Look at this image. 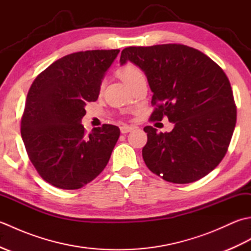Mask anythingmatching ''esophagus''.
Instances as JSON below:
<instances>
[{
  "label": "esophagus",
  "mask_w": 251,
  "mask_h": 251,
  "mask_svg": "<svg viewBox=\"0 0 251 251\" xmlns=\"http://www.w3.org/2000/svg\"><path fill=\"white\" fill-rule=\"evenodd\" d=\"M132 129H134V127H132V126H128V125H122L121 126V132H122V134H127V132L131 131Z\"/></svg>",
  "instance_id": "obj_1"
}]
</instances>
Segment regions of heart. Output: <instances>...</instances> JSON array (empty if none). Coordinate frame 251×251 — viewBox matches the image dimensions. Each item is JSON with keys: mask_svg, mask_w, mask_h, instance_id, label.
<instances>
[{"mask_svg": "<svg viewBox=\"0 0 251 251\" xmlns=\"http://www.w3.org/2000/svg\"><path fill=\"white\" fill-rule=\"evenodd\" d=\"M116 74L119 75V77L122 79V81L127 85V86H129V85L134 82L136 78L142 75L140 69L136 65H134V63H130V62H127L125 65H123L122 67L117 69Z\"/></svg>", "mask_w": 251, "mask_h": 251, "instance_id": "heart-1", "label": "heart"}]
</instances>
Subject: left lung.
I'll return each instance as SVG.
<instances>
[{
    "mask_svg": "<svg viewBox=\"0 0 251 251\" xmlns=\"http://www.w3.org/2000/svg\"><path fill=\"white\" fill-rule=\"evenodd\" d=\"M134 62L153 92L151 122L167 116L170 132L146 126L142 157L148 168L173 183H191L212 172L227 152L236 105L226 74L201 51L182 44L130 46L121 63Z\"/></svg>",
    "mask_w": 251,
    "mask_h": 251,
    "instance_id": "left-lung-1",
    "label": "left lung"
}]
</instances>
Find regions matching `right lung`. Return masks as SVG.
<instances>
[{
	"instance_id": "obj_1",
	"label": "right lung",
	"mask_w": 251,
	"mask_h": 251,
	"mask_svg": "<svg viewBox=\"0 0 251 251\" xmlns=\"http://www.w3.org/2000/svg\"><path fill=\"white\" fill-rule=\"evenodd\" d=\"M120 50L77 51L52 62L32 83L21 116V137L31 163L46 182L77 190L108 164L120 137L103 124L86 134L85 105L98 99L101 79Z\"/></svg>"
}]
</instances>
